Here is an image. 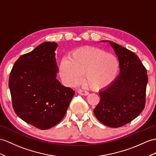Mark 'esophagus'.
Here are the masks:
<instances>
[{
    "instance_id": "esophagus-1",
    "label": "esophagus",
    "mask_w": 156,
    "mask_h": 156,
    "mask_svg": "<svg viewBox=\"0 0 156 156\" xmlns=\"http://www.w3.org/2000/svg\"><path fill=\"white\" fill-rule=\"evenodd\" d=\"M77 93H78L79 94H81V95H84V96L88 95V94H89V93L87 92V91L84 90H82V89H79V90H77Z\"/></svg>"
}]
</instances>
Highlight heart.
Instances as JSON below:
<instances>
[{"label":"heart","instance_id":"heart-1","mask_svg":"<svg viewBox=\"0 0 156 156\" xmlns=\"http://www.w3.org/2000/svg\"><path fill=\"white\" fill-rule=\"evenodd\" d=\"M116 56L95 47H81L72 51L59 64L61 77L66 85L74 87L85 80L91 89L101 90L111 85L119 71Z\"/></svg>","mask_w":156,"mask_h":156}]
</instances>
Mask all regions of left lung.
<instances>
[{
    "label": "left lung",
    "mask_w": 156,
    "mask_h": 156,
    "mask_svg": "<svg viewBox=\"0 0 156 156\" xmlns=\"http://www.w3.org/2000/svg\"><path fill=\"white\" fill-rule=\"evenodd\" d=\"M110 44L119 58L120 74L111 85L100 91L101 101L94 114L106 126L119 128L130 122L144 110L148 78L137 55L116 43Z\"/></svg>",
    "instance_id": "8db88e82"
}]
</instances>
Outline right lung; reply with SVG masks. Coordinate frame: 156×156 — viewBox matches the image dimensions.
<instances>
[{
  "instance_id": "add662e5",
  "label": "right lung",
  "mask_w": 156,
  "mask_h": 156,
  "mask_svg": "<svg viewBox=\"0 0 156 156\" xmlns=\"http://www.w3.org/2000/svg\"><path fill=\"white\" fill-rule=\"evenodd\" d=\"M58 44L44 42L21 55L11 70L9 86L15 113L41 130L58 124L66 115L75 91L56 79Z\"/></svg>"
}]
</instances>
